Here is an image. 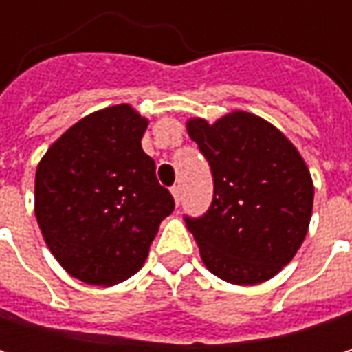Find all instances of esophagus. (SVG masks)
Instances as JSON below:
<instances>
[{"label": "esophagus", "instance_id": "obj_1", "mask_svg": "<svg viewBox=\"0 0 352 352\" xmlns=\"http://www.w3.org/2000/svg\"><path fill=\"white\" fill-rule=\"evenodd\" d=\"M171 193H173V197H175V204L179 206V201H181V187H179V185H173V187H171Z\"/></svg>", "mask_w": 352, "mask_h": 352}]
</instances>
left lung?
I'll list each match as a JSON object with an SVG mask.
<instances>
[{
    "label": "left lung",
    "mask_w": 352,
    "mask_h": 352,
    "mask_svg": "<svg viewBox=\"0 0 352 352\" xmlns=\"http://www.w3.org/2000/svg\"><path fill=\"white\" fill-rule=\"evenodd\" d=\"M187 132L214 177L210 208L197 218L183 216L201 261L228 283L271 279L310 226L314 185L304 159L275 126L246 111L216 124L189 120Z\"/></svg>",
    "instance_id": "8db88e82"
}]
</instances>
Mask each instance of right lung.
<instances>
[{
  "instance_id": "1",
  "label": "right lung",
  "mask_w": 352,
  "mask_h": 352,
  "mask_svg": "<svg viewBox=\"0 0 352 352\" xmlns=\"http://www.w3.org/2000/svg\"><path fill=\"white\" fill-rule=\"evenodd\" d=\"M148 122L126 104L71 126L36 169V220L63 269L89 285H113L148 256L175 199L142 151Z\"/></svg>"
}]
</instances>
